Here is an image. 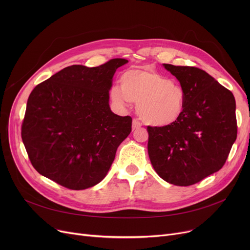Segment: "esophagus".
Wrapping results in <instances>:
<instances>
[{
	"mask_svg": "<svg viewBox=\"0 0 250 250\" xmlns=\"http://www.w3.org/2000/svg\"><path fill=\"white\" fill-rule=\"evenodd\" d=\"M141 126H142V124H141L139 121L133 120V124H132L133 129H137V128H139V127H141Z\"/></svg>",
	"mask_w": 250,
	"mask_h": 250,
	"instance_id": "esophagus-1",
	"label": "esophagus"
}]
</instances>
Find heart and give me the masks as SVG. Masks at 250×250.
I'll return each mask as SVG.
<instances>
[{"label": "heart", "instance_id": "obj_1", "mask_svg": "<svg viewBox=\"0 0 250 250\" xmlns=\"http://www.w3.org/2000/svg\"><path fill=\"white\" fill-rule=\"evenodd\" d=\"M121 87L112 86L110 99L120 107L137 103L141 120L152 126L175 124L185 112L186 92L171 79L148 68L128 69L121 77Z\"/></svg>", "mask_w": 250, "mask_h": 250}]
</instances>
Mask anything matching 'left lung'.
I'll list each match as a JSON object with an SVG mask.
<instances>
[{"instance_id": "1", "label": "left lung", "mask_w": 250, "mask_h": 250, "mask_svg": "<svg viewBox=\"0 0 250 250\" xmlns=\"http://www.w3.org/2000/svg\"><path fill=\"white\" fill-rule=\"evenodd\" d=\"M186 92L185 112L167 126H148V153L162 179L188 187L225 164L237 137L232 92L205 71L163 63Z\"/></svg>"}]
</instances>
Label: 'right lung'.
<instances>
[{
    "label": "right lung",
    "instance_id": "obj_1",
    "mask_svg": "<svg viewBox=\"0 0 250 250\" xmlns=\"http://www.w3.org/2000/svg\"><path fill=\"white\" fill-rule=\"evenodd\" d=\"M126 62L73 64L32 90L21 135L38 173L75 190L106 176L118 146L132 130V118L109 106L112 77Z\"/></svg>",
    "mask_w": 250,
    "mask_h": 250
}]
</instances>
